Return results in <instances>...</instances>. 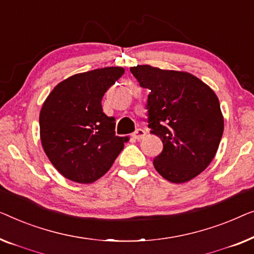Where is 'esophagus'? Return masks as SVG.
Listing matches in <instances>:
<instances>
[{
    "label": "esophagus",
    "instance_id": "esophagus-1",
    "mask_svg": "<svg viewBox=\"0 0 254 254\" xmlns=\"http://www.w3.org/2000/svg\"><path fill=\"white\" fill-rule=\"evenodd\" d=\"M145 134H146L145 130H142V128H137V130L133 132V134H132V137L137 139V140H140V139L145 137Z\"/></svg>",
    "mask_w": 254,
    "mask_h": 254
}]
</instances>
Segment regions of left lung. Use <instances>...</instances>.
Instances as JSON below:
<instances>
[{
  "label": "left lung",
  "instance_id": "1",
  "mask_svg": "<svg viewBox=\"0 0 254 254\" xmlns=\"http://www.w3.org/2000/svg\"><path fill=\"white\" fill-rule=\"evenodd\" d=\"M130 71L149 91L148 127L163 142L161 154L153 160L156 171L171 183H185L198 176L212 162L223 134L216 94L183 71L151 65H137Z\"/></svg>",
  "mask_w": 254,
  "mask_h": 254
}]
</instances>
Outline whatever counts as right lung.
<instances>
[{
  "label": "right lung",
  "mask_w": 254,
  "mask_h": 254,
  "mask_svg": "<svg viewBox=\"0 0 254 254\" xmlns=\"http://www.w3.org/2000/svg\"><path fill=\"white\" fill-rule=\"evenodd\" d=\"M121 66L77 73L61 81L42 105L39 123L46 155L57 171L77 183H93L110 169L127 138L102 110V98L123 76Z\"/></svg>",
  "instance_id": "1"
}]
</instances>
